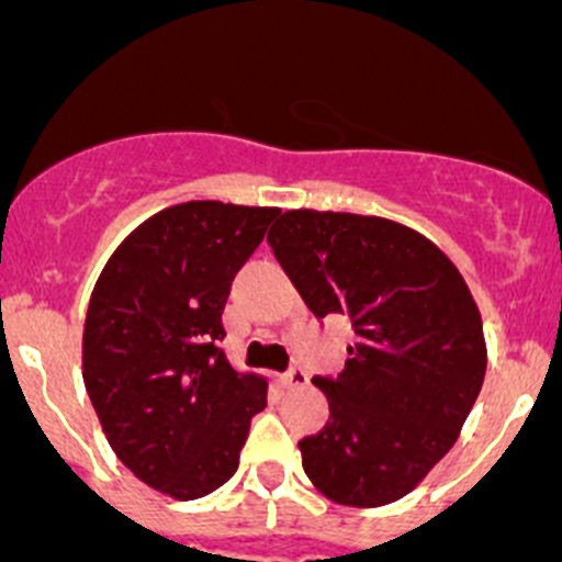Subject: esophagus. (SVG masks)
I'll list each match as a JSON object with an SVG mask.
<instances>
[{
    "instance_id": "esophagus-1",
    "label": "esophagus",
    "mask_w": 562,
    "mask_h": 562,
    "mask_svg": "<svg viewBox=\"0 0 562 562\" xmlns=\"http://www.w3.org/2000/svg\"><path fill=\"white\" fill-rule=\"evenodd\" d=\"M280 383L285 389H299V386H307L310 383V372H307V367H302V364H293L291 370L288 372H282L280 375Z\"/></svg>"
}]
</instances>
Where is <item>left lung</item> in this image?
<instances>
[{
  "label": "left lung",
  "mask_w": 562,
  "mask_h": 562,
  "mask_svg": "<svg viewBox=\"0 0 562 562\" xmlns=\"http://www.w3.org/2000/svg\"><path fill=\"white\" fill-rule=\"evenodd\" d=\"M317 321L345 315V370L313 378L331 418L299 440L310 481L342 506H386L457 443L486 372L484 326L457 266L383 217L285 212L266 239Z\"/></svg>",
  "instance_id": "obj_1"
}]
</instances>
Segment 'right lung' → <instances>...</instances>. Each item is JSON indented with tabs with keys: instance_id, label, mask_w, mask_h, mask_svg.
I'll use <instances>...</instances> for the list:
<instances>
[{
	"instance_id": "add662e5",
	"label": "right lung",
	"mask_w": 562,
	"mask_h": 562,
	"mask_svg": "<svg viewBox=\"0 0 562 562\" xmlns=\"http://www.w3.org/2000/svg\"><path fill=\"white\" fill-rule=\"evenodd\" d=\"M280 209L190 201L135 228L94 285L83 383L108 443L144 484L195 501L239 468L269 383L223 350L231 285Z\"/></svg>"
}]
</instances>
